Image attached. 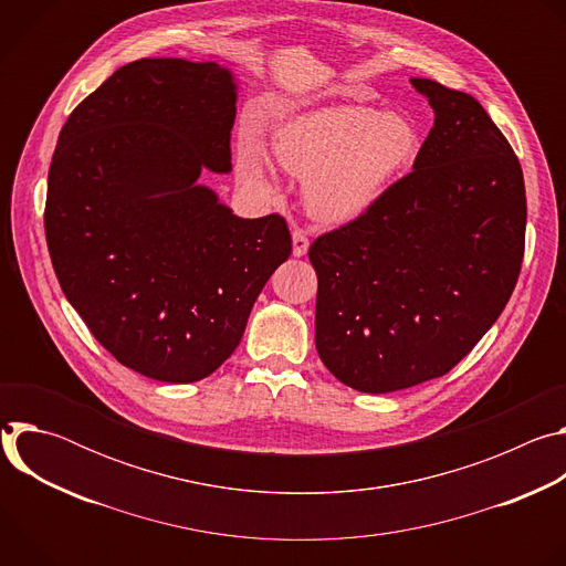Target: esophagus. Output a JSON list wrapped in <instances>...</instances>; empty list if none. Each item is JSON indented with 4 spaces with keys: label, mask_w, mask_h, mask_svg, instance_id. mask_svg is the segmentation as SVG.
Here are the masks:
<instances>
[{
    "label": "esophagus",
    "mask_w": 566,
    "mask_h": 566,
    "mask_svg": "<svg viewBox=\"0 0 566 566\" xmlns=\"http://www.w3.org/2000/svg\"><path fill=\"white\" fill-rule=\"evenodd\" d=\"M306 251H308V237L304 230L295 228L293 230V255L302 258V255H306Z\"/></svg>",
    "instance_id": "34e87169"
}]
</instances>
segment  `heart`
Masks as SVG:
<instances>
[{"label":"heart","mask_w":566,"mask_h":566,"mask_svg":"<svg viewBox=\"0 0 566 566\" xmlns=\"http://www.w3.org/2000/svg\"><path fill=\"white\" fill-rule=\"evenodd\" d=\"M284 172L306 181V203L319 219L349 221L369 210L419 156L417 127L398 114L365 105L325 107L282 123L271 136ZM239 170L247 184L271 188L255 145H244Z\"/></svg>","instance_id":"heart-1"}]
</instances>
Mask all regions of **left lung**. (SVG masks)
I'll return each instance as SVG.
<instances>
[{
  "label": "left lung",
  "instance_id": "obj_1",
  "mask_svg": "<svg viewBox=\"0 0 566 566\" xmlns=\"http://www.w3.org/2000/svg\"><path fill=\"white\" fill-rule=\"evenodd\" d=\"M412 85L434 109L412 172L308 249L319 360L369 394L448 374L502 315L524 258L511 143L470 94Z\"/></svg>",
  "mask_w": 566,
  "mask_h": 566
}]
</instances>
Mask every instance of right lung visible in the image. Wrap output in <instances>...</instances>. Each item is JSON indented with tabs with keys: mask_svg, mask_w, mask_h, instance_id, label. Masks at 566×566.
I'll return each mask as SVG.
<instances>
[{
	"mask_svg": "<svg viewBox=\"0 0 566 566\" xmlns=\"http://www.w3.org/2000/svg\"><path fill=\"white\" fill-rule=\"evenodd\" d=\"M234 101L214 62L143 57L71 112L51 158L57 282L94 338L154 380L221 367L291 255L282 214L234 217L201 186L206 168L230 172Z\"/></svg>",
	"mask_w": 566,
	"mask_h": 566,
	"instance_id": "right-lung-1",
	"label": "right lung"
}]
</instances>
